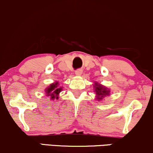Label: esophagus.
Instances as JSON below:
<instances>
[{
    "label": "esophagus",
    "mask_w": 153,
    "mask_h": 153,
    "mask_svg": "<svg viewBox=\"0 0 153 153\" xmlns=\"http://www.w3.org/2000/svg\"><path fill=\"white\" fill-rule=\"evenodd\" d=\"M75 74L76 76H81L82 74V69H77V70L75 71Z\"/></svg>",
    "instance_id": "1"
}]
</instances>
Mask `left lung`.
Segmentation results:
<instances>
[{"mask_svg": "<svg viewBox=\"0 0 153 153\" xmlns=\"http://www.w3.org/2000/svg\"><path fill=\"white\" fill-rule=\"evenodd\" d=\"M94 92L96 93V99L98 101H102L105 97H108L111 94V90L102 84L98 82H94Z\"/></svg>", "mask_w": 153, "mask_h": 153, "instance_id": "obj_1", "label": "left lung"}]
</instances>
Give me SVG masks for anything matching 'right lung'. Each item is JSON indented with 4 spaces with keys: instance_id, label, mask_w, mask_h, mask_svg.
Returning a JSON list of instances; mask_svg holds the SVG:
<instances>
[{
    "instance_id": "add662e5",
    "label": "right lung",
    "mask_w": 153,
    "mask_h": 153,
    "mask_svg": "<svg viewBox=\"0 0 153 153\" xmlns=\"http://www.w3.org/2000/svg\"><path fill=\"white\" fill-rule=\"evenodd\" d=\"M59 82H55L52 84H51L50 86H48V87L45 89V92L46 94V96L50 97V100L54 99L57 100L59 99V93L62 91V87L59 86Z\"/></svg>"
}]
</instances>
